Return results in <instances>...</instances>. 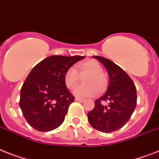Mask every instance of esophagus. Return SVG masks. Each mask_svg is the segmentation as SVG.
<instances>
[{
	"instance_id": "obj_1",
	"label": "esophagus",
	"mask_w": 159,
	"mask_h": 159,
	"mask_svg": "<svg viewBox=\"0 0 159 159\" xmlns=\"http://www.w3.org/2000/svg\"><path fill=\"white\" fill-rule=\"evenodd\" d=\"M75 100L76 101H77V102H83L84 101H85V99H83V98H76Z\"/></svg>"
}]
</instances>
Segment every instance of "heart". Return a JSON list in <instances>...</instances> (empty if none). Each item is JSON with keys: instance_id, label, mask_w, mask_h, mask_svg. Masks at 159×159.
I'll list each match as a JSON object with an SVG mask.
<instances>
[{"instance_id": "1", "label": "heart", "mask_w": 159, "mask_h": 159, "mask_svg": "<svg viewBox=\"0 0 159 159\" xmlns=\"http://www.w3.org/2000/svg\"><path fill=\"white\" fill-rule=\"evenodd\" d=\"M81 74L89 73L84 82L86 85H80L73 90V94L78 98H87L95 95L98 91L102 92L107 86V78L103 74V69L98 61L87 60L77 65ZM79 73L74 67H70L65 71L64 82L69 89H73L79 81Z\"/></svg>"}]
</instances>
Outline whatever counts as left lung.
I'll use <instances>...</instances> for the list:
<instances>
[{"label":"left lung","mask_w":159,"mask_h":159,"mask_svg":"<svg viewBox=\"0 0 159 159\" xmlns=\"http://www.w3.org/2000/svg\"><path fill=\"white\" fill-rule=\"evenodd\" d=\"M94 58L104 65L109 76V86L103 96L94 101V107L87 114L90 125L98 131L112 133L121 129L131 118L137 106V89L124 69L104 57ZM109 104L105 105V102Z\"/></svg>","instance_id":"1"}]
</instances>
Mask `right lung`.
I'll use <instances>...</instances> for the list:
<instances>
[{
  "label": "right lung",
  "mask_w": 159,
  "mask_h": 159,
  "mask_svg": "<svg viewBox=\"0 0 159 159\" xmlns=\"http://www.w3.org/2000/svg\"><path fill=\"white\" fill-rule=\"evenodd\" d=\"M85 57L51 56L34 66L25 80L19 105L27 123L40 132L57 129L64 122L74 97L64 82L65 71Z\"/></svg>",
  "instance_id": "1"
}]
</instances>
